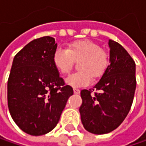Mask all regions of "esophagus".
<instances>
[{
	"label": "esophagus",
	"instance_id": "1",
	"mask_svg": "<svg viewBox=\"0 0 146 146\" xmlns=\"http://www.w3.org/2000/svg\"><path fill=\"white\" fill-rule=\"evenodd\" d=\"M73 92H74L75 94H79L80 90L79 89H78V88H73Z\"/></svg>",
	"mask_w": 146,
	"mask_h": 146
}]
</instances>
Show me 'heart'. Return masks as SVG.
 I'll return each instance as SVG.
<instances>
[{
  "label": "heart",
  "instance_id": "heart-1",
  "mask_svg": "<svg viewBox=\"0 0 146 146\" xmlns=\"http://www.w3.org/2000/svg\"><path fill=\"white\" fill-rule=\"evenodd\" d=\"M53 64L57 70L65 75L73 69L74 62H78V72L71 74L65 80L68 85L79 87L88 85L92 77L96 79L104 75L110 64V54L97 43L90 40H81L69 44L68 50L55 49Z\"/></svg>",
  "mask_w": 146,
  "mask_h": 146
}]
</instances>
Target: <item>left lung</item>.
Listing matches in <instances>:
<instances>
[{
  "label": "left lung",
  "instance_id": "8db88e82",
  "mask_svg": "<svg viewBox=\"0 0 146 146\" xmlns=\"http://www.w3.org/2000/svg\"><path fill=\"white\" fill-rule=\"evenodd\" d=\"M110 65L92 89L82 90L81 120L93 134L109 133L123 122L136 91V64L119 43L110 40ZM94 92H93V91Z\"/></svg>",
  "mask_w": 146,
  "mask_h": 146
}]
</instances>
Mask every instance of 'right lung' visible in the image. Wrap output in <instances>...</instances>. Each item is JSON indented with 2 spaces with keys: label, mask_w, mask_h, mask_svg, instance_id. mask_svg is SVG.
<instances>
[{
  "label": "right lung",
  "mask_w": 146,
  "mask_h": 146,
  "mask_svg": "<svg viewBox=\"0 0 146 146\" xmlns=\"http://www.w3.org/2000/svg\"><path fill=\"white\" fill-rule=\"evenodd\" d=\"M56 48L53 37H40L27 44L13 60L7 84L8 107L18 127L32 136L54 129L73 94L53 64Z\"/></svg>",
  "instance_id": "add662e5"
}]
</instances>
